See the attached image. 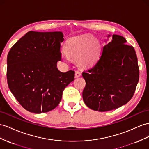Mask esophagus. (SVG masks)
Returning a JSON list of instances; mask_svg holds the SVG:
<instances>
[{"mask_svg": "<svg viewBox=\"0 0 149 149\" xmlns=\"http://www.w3.org/2000/svg\"><path fill=\"white\" fill-rule=\"evenodd\" d=\"M81 75V71H80L76 70L75 71V78H78Z\"/></svg>", "mask_w": 149, "mask_h": 149, "instance_id": "34e87169", "label": "esophagus"}]
</instances>
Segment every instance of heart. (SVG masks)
I'll return each mask as SVG.
<instances>
[{
    "label": "heart",
    "instance_id": "1",
    "mask_svg": "<svg viewBox=\"0 0 149 149\" xmlns=\"http://www.w3.org/2000/svg\"><path fill=\"white\" fill-rule=\"evenodd\" d=\"M63 56L69 61L71 58L76 59L83 66H90L98 61L101 55L102 46L92 36H76L70 38L66 43Z\"/></svg>",
    "mask_w": 149,
    "mask_h": 149
}]
</instances>
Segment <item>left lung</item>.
I'll return each instance as SVG.
<instances>
[{"instance_id":"obj_1","label":"left lung","mask_w":149,"mask_h":149,"mask_svg":"<svg viewBox=\"0 0 149 149\" xmlns=\"http://www.w3.org/2000/svg\"><path fill=\"white\" fill-rule=\"evenodd\" d=\"M126 42L122 36L112 35V41L103 46L97 63L83 72L86 81L83 98L91 109L115 110L133 97L139 68L134 48Z\"/></svg>"}]
</instances>
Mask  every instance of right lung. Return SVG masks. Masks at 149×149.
<instances>
[{"instance_id":"obj_1","label":"right lung","mask_w":149,"mask_h":149,"mask_svg":"<svg viewBox=\"0 0 149 149\" xmlns=\"http://www.w3.org/2000/svg\"><path fill=\"white\" fill-rule=\"evenodd\" d=\"M63 41L61 32L29 31L8 53V86L26 110L41 113L53 110L64 89L74 80V71L62 73L57 68Z\"/></svg>"}]
</instances>
